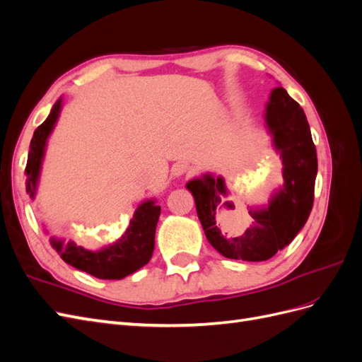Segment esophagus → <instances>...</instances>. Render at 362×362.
Instances as JSON below:
<instances>
[{"label": "esophagus", "instance_id": "1", "mask_svg": "<svg viewBox=\"0 0 362 362\" xmlns=\"http://www.w3.org/2000/svg\"><path fill=\"white\" fill-rule=\"evenodd\" d=\"M189 170H190V168L185 163H175L170 172H172L173 177H182V175L189 173Z\"/></svg>", "mask_w": 362, "mask_h": 362}]
</instances>
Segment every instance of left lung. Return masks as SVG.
Instances as JSON below:
<instances>
[{"mask_svg":"<svg viewBox=\"0 0 362 362\" xmlns=\"http://www.w3.org/2000/svg\"><path fill=\"white\" fill-rule=\"evenodd\" d=\"M264 122L281 158L284 181L267 204L246 206L247 226H237L242 210L229 199L233 193L222 175L206 172L185 184L194 198L206 240L218 254L231 259L272 258L293 242L313 208L317 152L302 107L278 86L266 103Z\"/></svg>","mask_w":362,"mask_h":362,"instance_id":"obj_1","label":"left lung"}]
</instances>
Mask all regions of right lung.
<instances>
[{"instance_id":"obj_1","label":"right lung","mask_w":362,"mask_h":362,"mask_svg":"<svg viewBox=\"0 0 362 362\" xmlns=\"http://www.w3.org/2000/svg\"><path fill=\"white\" fill-rule=\"evenodd\" d=\"M62 107L63 100L60 98L52 105L45 122L35 131L31 139L25 168V189L31 199L36 198L47 144L57 124ZM160 211L161 208L157 205L156 198L140 202L127 231L115 242L107 243L100 249H87L78 246L72 240L64 242V238L54 235L49 238V243L52 249L57 250L62 259L75 269L100 279H124L149 262L156 246V228ZM45 233L48 234V229H45Z\"/></svg>"}]
</instances>
